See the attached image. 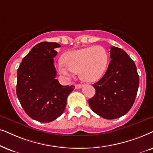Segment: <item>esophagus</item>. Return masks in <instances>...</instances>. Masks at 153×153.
I'll return each instance as SVG.
<instances>
[{
	"label": "esophagus",
	"instance_id": "1",
	"mask_svg": "<svg viewBox=\"0 0 153 153\" xmlns=\"http://www.w3.org/2000/svg\"><path fill=\"white\" fill-rule=\"evenodd\" d=\"M75 88H76V89H80L81 87H82V85H81V84L75 85Z\"/></svg>",
	"mask_w": 153,
	"mask_h": 153
}]
</instances>
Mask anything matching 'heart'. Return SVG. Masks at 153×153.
<instances>
[{"instance_id":"obj_1","label":"heart","mask_w":153,"mask_h":153,"mask_svg":"<svg viewBox=\"0 0 153 153\" xmlns=\"http://www.w3.org/2000/svg\"><path fill=\"white\" fill-rule=\"evenodd\" d=\"M63 59L57 64L61 74L70 77L72 72H78L82 80L90 82L102 78L108 64L106 51L100 46L69 51L64 54Z\"/></svg>"}]
</instances>
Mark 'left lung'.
Returning <instances> with one entry per match:
<instances>
[{
	"label": "left lung",
	"instance_id": "obj_1",
	"mask_svg": "<svg viewBox=\"0 0 153 153\" xmlns=\"http://www.w3.org/2000/svg\"><path fill=\"white\" fill-rule=\"evenodd\" d=\"M110 57L106 72L93 85L96 93L88 101L95 113L113 120L131 109L137 94L139 76L135 63L123 50L111 47Z\"/></svg>",
	"mask_w": 153,
	"mask_h": 153
}]
</instances>
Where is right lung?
Here are the masks:
<instances>
[{
  "label": "right lung",
  "mask_w": 153,
  "mask_h": 153,
  "mask_svg": "<svg viewBox=\"0 0 153 153\" xmlns=\"http://www.w3.org/2000/svg\"><path fill=\"white\" fill-rule=\"evenodd\" d=\"M61 45L42 42L24 56L17 70L16 91L26 113L40 123H50L62 115L75 87L63 86L56 79L54 59Z\"/></svg>",
  "instance_id": "right-lung-1"
}]
</instances>
